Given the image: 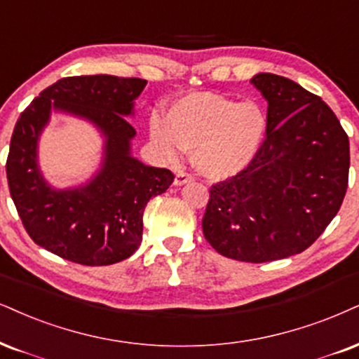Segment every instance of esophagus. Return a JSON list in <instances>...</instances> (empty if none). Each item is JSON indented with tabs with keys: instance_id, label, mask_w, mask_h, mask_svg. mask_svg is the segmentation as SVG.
<instances>
[{
	"instance_id": "1",
	"label": "esophagus",
	"mask_w": 359,
	"mask_h": 359,
	"mask_svg": "<svg viewBox=\"0 0 359 359\" xmlns=\"http://www.w3.org/2000/svg\"><path fill=\"white\" fill-rule=\"evenodd\" d=\"M194 181V178L191 175H188V172H178V175L175 176V184L176 187H183V184H188Z\"/></svg>"
}]
</instances>
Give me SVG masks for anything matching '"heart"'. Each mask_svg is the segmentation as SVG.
Segmentation results:
<instances>
[{
  "instance_id": "1",
  "label": "heart",
  "mask_w": 359,
  "mask_h": 359,
  "mask_svg": "<svg viewBox=\"0 0 359 359\" xmlns=\"http://www.w3.org/2000/svg\"><path fill=\"white\" fill-rule=\"evenodd\" d=\"M148 131L161 159L176 161L183 151H193L201 175L226 180L258 158L266 141L268 116L253 100L236 103L216 91H193L171 101L166 118L151 113Z\"/></svg>"
}]
</instances>
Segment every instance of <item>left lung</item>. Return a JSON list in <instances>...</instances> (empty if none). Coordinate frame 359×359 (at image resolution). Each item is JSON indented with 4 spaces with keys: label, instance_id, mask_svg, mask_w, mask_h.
I'll return each mask as SVG.
<instances>
[{
    "label": "left lung",
    "instance_id": "left-lung-1",
    "mask_svg": "<svg viewBox=\"0 0 359 359\" xmlns=\"http://www.w3.org/2000/svg\"><path fill=\"white\" fill-rule=\"evenodd\" d=\"M268 103L263 149L240 175L211 187L203 233L219 255L266 263L302 253L339 211L348 188L349 140L320 96L258 73Z\"/></svg>",
    "mask_w": 359,
    "mask_h": 359
}]
</instances>
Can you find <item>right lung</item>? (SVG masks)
Masks as SVG:
<instances>
[{"mask_svg":"<svg viewBox=\"0 0 359 359\" xmlns=\"http://www.w3.org/2000/svg\"><path fill=\"white\" fill-rule=\"evenodd\" d=\"M146 79L111 74L72 76L56 81L18 118L6 176L15 206L36 245L86 266L123 261L143 240V211L165 193L175 175L141 163L131 154L136 130L135 101ZM53 112L85 118L104 138L99 171L73 189H55L37 161L39 138Z\"/></svg>","mask_w":359,"mask_h":359,"instance_id":"obj_1","label":"right lung"}]
</instances>
